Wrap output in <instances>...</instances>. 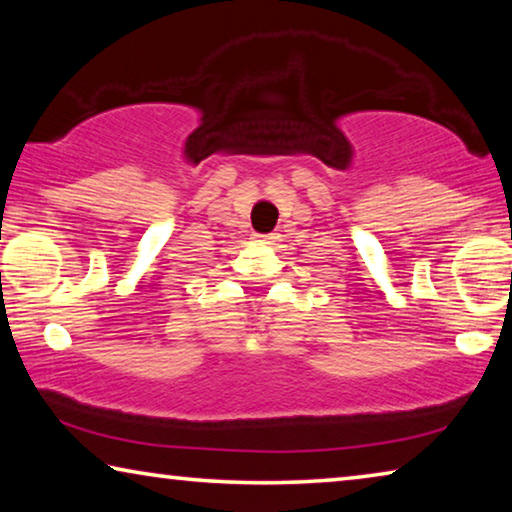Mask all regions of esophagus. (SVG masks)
Here are the masks:
<instances>
[{"instance_id":"esophagus-1","label":"esophagus","mask_w":512,"mask_h":512,"mask_svg":"<svg viewBox=\"0 0 512 512\" xmlns=\"http://www.w3.org/2000/svg\"><path fill=\"white\" fill-rule=\"evenodd\" d=\"M277 237H273V235H255V241H257V244H273V241H275Z\"/></svg>"}]
</instances>
